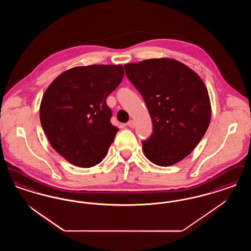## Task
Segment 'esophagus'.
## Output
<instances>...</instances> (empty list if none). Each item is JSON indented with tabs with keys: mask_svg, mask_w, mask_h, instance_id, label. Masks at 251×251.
Instances as JSON below:
<instances>
[{
	"mask_svg": "<svg viewBox=\"0 0 251 251\" xmlns=\"http://www.w3.org/2000/svg\"><path fill=\"white\" fill-rule=\"evenodd\" d=\"M127 125H128L130 128H133V127H134V125H135V123H134V121H133V120H130V121L127 123Z\"/></svg>",
	"mask_w": 251,
	"mask_h": 251,
	"instance_id": "34e87169",
	"label": "esophagus"
}]
</instances>
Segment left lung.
Masks as SVG:
<instances>
[{
  "instance_id": "1",
  "label": "left lung",
  "mask_w": 251,
  "mask_h": 251,
  "mask_svg": "<svg viewBox=\"0 0 251 251\" xmlns=\"http://www.w3.org/2000/svg\"><path fill=\"white\" fill-rule=\"evenodd\" d=\"M132 85L143 97L152 133L142 141L145 156L160 167L184 159L200 143L211 120V102L201 77L170 58L124 65Z\"/></svg>"
}]
</instances>
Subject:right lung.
I'll list each match as a JSON object with an SVG mask.
<instances>
[{"label":"right lung","instance_id":"add662e5","mask_svg":"<svg viewBox=\"0 0 251 251\" xmlns=\"http://www.w3.org/2000/svg\"><path fill=\"white\" fill-rule=\"evenodd\" d=\"M122 66L72 68L50 84L40 121L51 147L71 164L91 167L106 156L119 129L112 125L106 99L121 83Z\"/></svg>","mask_w":251,"mask_h":251}]
</instances>
